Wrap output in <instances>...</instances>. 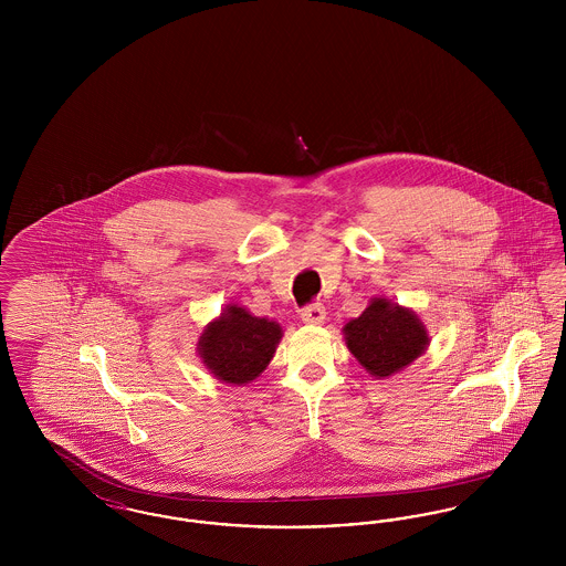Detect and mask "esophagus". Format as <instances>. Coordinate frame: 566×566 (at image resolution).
I'll use <instances>...</instances> for the list:
<instances>
[{"instance_id": "esophagus-1", "label": "esophagus", "mask_w": 566, "mask_h": 566, "mask_svg": "<svg viewBox=\"0 0 566 566\" xmlns=\"http://www.w3.org/2000/svg\"><path fill=\"white\" fill-rule=\"evenodd\" d=\"M301 318L303 323L307 324H321L326 318V312H324L323 303H310L301 310Z\"/></svg>"}]
</instances>
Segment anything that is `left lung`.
I'll return each instance as SVG.
<instances>
[{
    "label": "left lung",
    "instance_id": "8db88e82",
    "mask_svg": "<svg viewBox=\"0 0 566 566\" xmlns=\"http://www.w3.org/2000/svg\"><path fill=\"white\" fill-rule=\"evenodd\" d=\"M344 333L356 360L376 377L401 371L429 344L427 328L418 316L388 298H374L358 318L344 326Z\"/></svg>",
    "mask_w": 566,
    "mask_h": 566
}]
</instances>
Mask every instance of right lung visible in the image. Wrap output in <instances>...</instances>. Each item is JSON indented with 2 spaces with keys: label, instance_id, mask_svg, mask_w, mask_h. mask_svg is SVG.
Segmentation results:
<instances>
[{
  "label": "right lung",
  "instance_id": "add662e5",
  "mask_svg": "<svg viewBox=\"0 0 566 566\" xmlns=\"http://www.w3.org/2000/svg\"><path fill=\"white\" fill-rule=\"evenodd\" d=\"M280 337V324L256 318L238 305H229L224 314L203 331L199 354L218 379L227 384H248L265 371Z\"/></svg>",
  "mask_w": 566,
  "mask_h": 566
}]
</instances>
